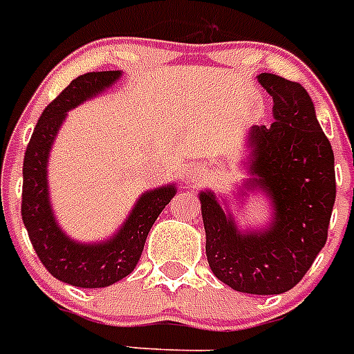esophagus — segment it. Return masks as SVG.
I'll return each instance as SVG.
<instances>
[{
	"mask_svg": "<svg viewBox=\"0 0 354 354\" xmlns=\"http://www.w3.org/2000/svg\"><path fill=\"white\" fill-rule=\"evenodd\" d=\"M205 178V169H192L191 172V180L192 182H200V180H203Z\"/></svg>",
	"mask_w": 354,
	"mask_h": 354,
	"instance_id": "1",
	"label": "esophagus"
}]
</instances>
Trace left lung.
Here are the masks:
<instances>
[{
	"label": "left lung",
	"instance_id": "8db88e82",
	"mask_svg": "<svg viewBox=\"0 0 354 354\" xmlns=\"http://www.w3.org/2000/svg\"><path fill=\"white\" fill-rule=\"evenodd\" d=\"M257 81L273 99V124L248 131L246 191L272 201V221L241 232L214 192L200 194L207 261L216 277L236 292L277 295L301 283L328 239L337 183L335 156L299 82L275 73Z\"/></svg>",
	"mask_w": 354,
	"mask_h": 354
}]
</instances>
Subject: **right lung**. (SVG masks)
Here are the masks:
<instances>
[{
  "label": "right lung",
  "mask_w": 354,
  "mask_h": 354,
  "mask_svg": "<svg viewBox=\"0 0 354 354\" xmlns=\"http://www.w3.org/2000/svg\"><path fill=\"white\" fill-rule=\"evenodd\" d=\"M120 75L118 70L91 71L73 79L44 108L23 162L21 216L32 246L53 277L77 288H106L127 277L140 259L153 223L176 194L174 183L144 192L120 230L102 243L73 241L55 221L48 198V156L59 127L70 109L102 93Z\"/></svg>",
  "instance_id": "add662e5"
}]
</instances>
